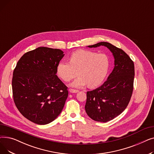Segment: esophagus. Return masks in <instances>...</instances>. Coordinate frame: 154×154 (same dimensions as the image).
Listing matches in <instances>:
<instances>
[{
    "mask_svg": "<svg viewBox=\"0 0 154 154\" xmlns=\"http://www.w3.org/2000/svg\"><path fill=\"white\" fill-rule=\"evenodd\" d=\"M69 92L70 93H77L79 92L78 90H75V89H72V88H70V89H69Z\"/></svg>",
    "mask_w": 154,
    "mask_h": 154,
    "instance_id": "1",
    "label": "esophagus"
}]
</instances>
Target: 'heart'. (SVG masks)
I'll return each mask as SVG.
<instances>
[{
  "label": "heart",
  "instance_id": "b5f03b06",
  "mask_svg": "<svg viewBox=\"0 0 154 154\" xmlns=\"http://www.w3.org/2000/svg\"><path fill=\"white\" fill-rule=\"evenodd\" d=\"M69 62L61 61L56 67L57 74L63 81L69 82L79 77L71 84L73 87L80 88L86 85L90 88L99 86L106 79L110 66L108 56L86 50L73 52Z\"/></svg>",
  "mask_w": 154,
  "mask_h": 154
}]
</instances>
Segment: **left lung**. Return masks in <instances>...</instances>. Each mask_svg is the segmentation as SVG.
Returning a JSON list of instances; mask_svg holds the SVG:
<instances>
[{"instance_id":"obj_1","label":"left lung","mask_w":154,"mask_h":154,"mask_svg":"<svg viewBox=\"0 0 154 154\" xmlns=\"http://www.w3.org/2000/svg\"><path fill=\"white\" fill-rule=\"evenodd\" d=\"M107 47L114 57V68L107 80L96 89L87 92L85 109L95 121L107 122L119 116L127 107L132 97L135 75L134 63L123 50L101 42L90 48Z\"/></svg>"}]
</instances>
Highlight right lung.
Segmentation results:
<instances>
[{"label": "right lung", "mask_w": 154, "mask_h": 154, "mask_svg": "<svg viewBox=\"0 0 154 154\" xmlns=\"http://www.w3.org/2000/svg\"><path fill=\"white\" fill-rule=\"evenodd\" d=\"M64 56L57 48L40 47L24 54L13 72L14 101L21 114L38 125L59 116L68 97L67 87L56 75Z\"/></svg>", "instance_id": "obj_1"}]
</instances>
